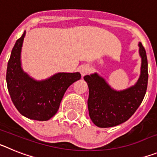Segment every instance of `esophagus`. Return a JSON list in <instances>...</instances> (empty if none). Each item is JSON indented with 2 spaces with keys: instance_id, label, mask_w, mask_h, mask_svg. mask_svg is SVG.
<instances>
[{
  "instance_id": "esophagus-1",
  "label": "esophagus",
  "mask_w": 157,
  "mask_h": 157,
  "mask_svg": "<svg viewBox=\"0 0 157 157\" xmlns=\"http://www.w3.org/2000/svg\"><path fill=\"white\" fill-rule=\"evenodd\" d=\"M79 71L82 75H85L90 71V67L87 66V65H82L79 67Z\"/></svg>"
}]
</instances>
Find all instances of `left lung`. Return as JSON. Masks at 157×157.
<instances>
[{"label":"left lung","instance_id":"8db88e82","mask_svg":"<svg viewBox=\"0 0 157 157\" xmlns=\"http://www.w3.org/2000/svg\"><path fill=\"white\" fill-rule=\"evenodd\" d=\"M138 47L141 59V73L132 86L116 90L98 73L84 76L89 87V115L98 127H112L124 123L143 101L148 85V61L146 52L141 42Z\"/></svg>","mask_w":157,"mask_h":157}]
</instances>
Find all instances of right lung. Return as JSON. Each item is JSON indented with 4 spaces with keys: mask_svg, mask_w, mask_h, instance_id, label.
<instances>
[{
    "mask_svg": "<svg viewBox=\"0 0 157 157\" xmlns=\"http://www.w3.org/2000/svg\"><path fill=\"white\" fill-rule=\"evenodd\" d=\"M26 31L16 41L11 52L6 82L11 99L25 117L46 121L57 112L61 100L72 83L81 78L79 72H59L46 79L36 80L22 68L21 52Z\"/></svg>",
    "mask_w": 157,
    "mask_h": 157,
    "instance_id": "add662e5",
    "label": "right lung"
}]
</instances>
